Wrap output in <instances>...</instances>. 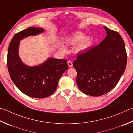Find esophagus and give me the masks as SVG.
Instances as JSON below:
<instances>
[{
    "mask_svg": "<svg viewBox=\"0 0 133 133\" xmlns=\"http://www.w3.org/2000/svg\"><path fill=\"white\" fill-rule=\"evenodd\" d=\"M67 64H68V66L69 67H71L73 66V63H72V62L70 61V60H68V61H67Z\"/></svg>",
    "mask_w": 133,
    "mask_h": 133,
    "instance_id": "34e87169",
    "label": "esophagus"
}]
</instances>
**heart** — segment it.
Returning <instances> with one entry per match:
<instances>
[{
  "label": "heart",
  "mask_w": 133,
  "mask_h": 133,
  "mask_svg": "<svg viewBox=\"0 0 133 133\" xmlns=\"http://www.w3.org/2000/svg\"><path fill=\"white\" fill-rule=\"evenodd\" d=\"M85 35L82 32H77L72 35L67 39L66 42L69 45H75L78 44L79 45L77 46V51H83L87 49L91 44L92 38L90 37H86ZM61 49L63 51H66V48L64 46H61Z\"/></svg>",
  "instance_id": "b5f03b06"
}]
</instances>
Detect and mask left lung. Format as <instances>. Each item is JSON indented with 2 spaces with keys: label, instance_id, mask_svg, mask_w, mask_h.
Here are the masks:
<instances>
[{
  "label": "left lung",
  "instance_id": "1",
  "mask_svg": "<svg viewBox=\"0 0 133 133\" xmlns=\"http://www.w3.org/2000/svg\"><path fill=\"white\" fill-rule=\"evenodd\" d=\"M107 36L99 44L77 55L73 66L77 84L83 93L104 95L117 85L127 64L123 39L117 31L104 26Z\"/></svg>",
  "mask_w": 133,
  "mask_h": 133
}]
</instances>
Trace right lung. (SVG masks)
Here are the masks:
<instances>
[{
    "label": "right lung",
    "mask_w": 133,
    "mask_h": 133,
    "mask_svg": "<svg viewBox=\"0 0 133 133\" xmlns=\"http://www.w3.org/2000/svg\"><path fill=\"white\" fill-rule=\"evenodd\" d=\"M43 28L29 27L14 35L10 42L7 64L10 76L16 86L30 97L44 98L56 91L60 77L68 69L66 59L50 58L38 66L29 67L18 56L20 40L43 32Z\"/></svg>",
    "instance_id": "1"
}]
</instances>
